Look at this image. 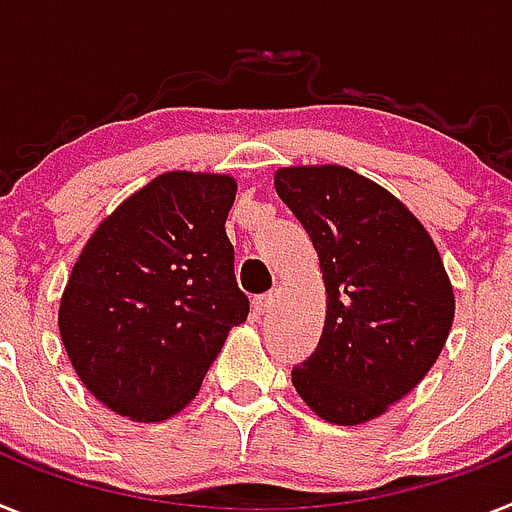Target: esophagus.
Masks as SVG:
<instances>
[{
  "mask_svg": "<svg viewBox=\"0 0 512 512\" xmlns=\"http://www.w3.org/2000/svg\"><path fill=\"white\" fill-rule=\"evenodd\" d=\"M277 305V292H266V295H259V298L253 300V310L259 313V316H269Z\"/></svg>",
  "mask_w": 512,
  "mask_h": 512,
  "instance_id": "obj_1",
  "label": "esophagus"
}]
</instances>
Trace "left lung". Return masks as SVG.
<instances>
[{
  "mask_svg": "<svg viewBox=\"0 0 512 512\" xmlns=\"http://www.w3.org/2000/svg\"><path fill=\"white\" fill-rule=\"evenodd\" d=\"M313 240L326 285L316 352L292 370L300 399L331 425H362L430 373L456 298L425 225L391 191L344 165L274 173Z\"/></svg>",
  "mask_w": 512,
  "mask_h": 512,
  "instance_id": "obj_1",
  "label": "left lung"
}]
</instances>
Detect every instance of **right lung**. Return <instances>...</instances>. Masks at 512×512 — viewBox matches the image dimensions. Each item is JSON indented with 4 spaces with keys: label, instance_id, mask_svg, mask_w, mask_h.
Returning <instances> with one entry per match:
<instances>
[{
    "label": "right lung",
    "instance_id": "obj_1",
    "mask_svg": "<svg viewBox=\"0 0 512 512\" xmlns=\"http://www.w3.org/2000/svg\"><path fill=\"white\" fill-rule=\"evenodd\" d=\"M238 183L170 170L124 199L82 248L59 305L74 373L111 412L163 422L202 388L248 298L225 233Z\"/></svg>",
    "mask_w": 512,
    "mask_h": 512
}]
</instances>
